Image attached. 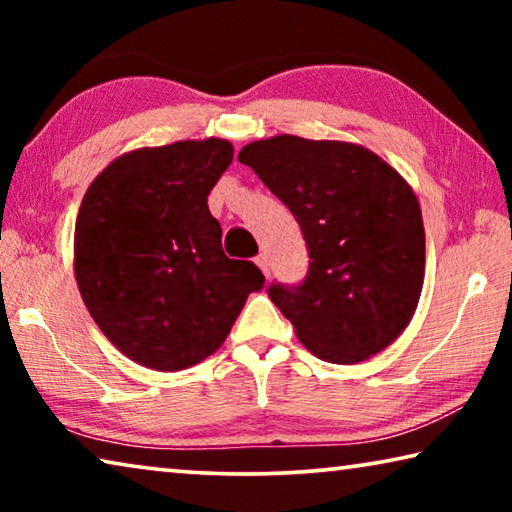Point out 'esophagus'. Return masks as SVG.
I'll return each instance as SVG.
<instances>
[{
    "instance_id": "1",
    "label": "esophagus",
    "mask_w": 512,
    "mask_h": 512,
    "mask_svg": "<svg viewBox=\"0 0 512 512\" xmlns=\"http://www.w3.org/2000/svg\"><path fill=\"white\" fill-rule=\"evenodd\" d=\"M255 264L259 266V271H262L266 277L271 275V259H268V255H266V253L257 255V257H255Z\"/></svg>"
}]
</instances>
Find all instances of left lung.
I'll return each mask as SVG.
<instances>
[{"label":"left lung","instance_id":"8db88e82","mask_svg":"<svg viewBox=\"0 0 512 512\" xmlns=\"http://www.w3.org/2000/svg\"><path fill=\"white\" fill-rule=\"evenodd\" d=\"M239 162L305 235V282L268 287L300 343L343 366L388 348L411 323L424 282V225L409 183L359 144L296 135L250 142Z\"/></svg>","mask_w":512,"mask_h":512}]
</instances>
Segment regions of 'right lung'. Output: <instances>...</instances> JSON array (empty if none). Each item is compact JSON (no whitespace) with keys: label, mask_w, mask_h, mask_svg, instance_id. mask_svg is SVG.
<instances>
[{"label":"right lung","mask_w":512,"mask_h":512,"mask_svg":"<svg viewBox=\"0 0 512 512\" xmlns=\"http://www.w3.org/2000/svg\"><path fill=\"white\" fill-rule=\"evenodd\" d=\"M228 140L119 155L92 180L74 230V275L94 323L128 359L176 372L210 357L264 287L230 259L207 194L232 162Z\"/></svg>","instance_id":"obj_1"}]
</instances>
